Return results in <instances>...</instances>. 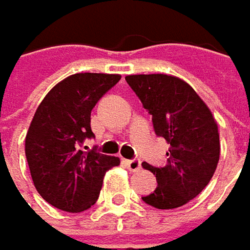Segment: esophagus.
Returning <instances> with one entry per match:
<instances>
[{
    "mask_svg": "<svg viewBox=\"0 0 250 250\" xmlns=\"http://www.w3.org/2000/svg\"><path fill=\"white\" fill-rule=\"evenodd\" d=\"M125 167H127V169L131 170V172H137V170L141 169V162H140V159H125Z\"/></svg>",
    "mask_w": 250,
    "mask_h": 250,
    "instance_id": "esophagus-1",
    "label": "esophagus"
}]
</instances>
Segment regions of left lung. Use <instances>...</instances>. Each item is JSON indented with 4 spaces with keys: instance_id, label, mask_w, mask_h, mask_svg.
Segmentation results:
<instances>
[{
    "instance_id": "left-lung-1",
    "label": "left lung",
    "mask_w": 250,
    "mask_h": 250,
    "mask_svg": "<svg viewBox=\"0 0 250 250\" xmlns=\"http://www.w3.org/2000/svg\"><path fill=\"white\" fill-rule=\"evenodd\" d=\"M125 81L152 114L155 134L170 144L168 162L155 168L144 162L158 186L143 197L146 204L170 210L200 194L217 169L220 134L211 110L188 82L167 74L127 75Z\"/></svg>"
}]
</instances>
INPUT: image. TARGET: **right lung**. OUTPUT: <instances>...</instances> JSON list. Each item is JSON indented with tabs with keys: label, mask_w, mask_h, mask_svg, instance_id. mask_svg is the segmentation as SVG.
<instances>
[{
	"label": "right lung",
	"mask_w": 250,
	"mask_h": 250,
	"mask_svg": "<svg viewBox=\"0 0 250 250\" xmlns=\"http://www.w3.org/2000/svg\"><path fill=\"white\" fill-rule=\"evenodd\" d=\"M119 74L80 72L59 82L36 109L25 138V154L39 194L62 211L81 212L96 203L106 170L120 159L82 151L92 138L91 112L120 81Z\"/></svg>",
	"instance_id": "1"
}]
</instances>
